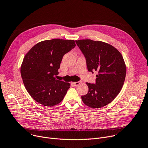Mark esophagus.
<instances>
[{
	"label": "esophagus",
	"instance_id": "esophagus-1",
	"mask_svg": "<svg viewBox=\"0 0 148 148\" xmlns=\"http://www.w3.org/2000/svg\"><path fill=\"white\" fill-rule=\"evenodd\" d=\"M81 83V81H77V82H73V84L75 85V86H78Z\"/></svg>",
	"mask_w": 148,
	"mask_h": 148
}]
</instances>
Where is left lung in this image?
<instances>
[{
  "label": "left lung",
  "instance_id": "1",
  "mask_svg": "<svg viewBox=\"0 0 148 148\" xmlns=\"http://www.w3.org/2000/svg\"><path fill=\"white\" fill-rule=\"evenodd\" d=\"M86 58L88 70L98 72L95 84L87 82L88 92L81 96L83 102L100 108L111 102L120 92L126 76V65L121 53L114 46L90 39L75 41Z\"/></svg>",
  "mask_w": 148,
  "mask_h": 148
}]
</instances>
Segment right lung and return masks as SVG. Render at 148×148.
Wrapping results in <instances>:
<instances>
[{
	"mask_svg": "<svg viewBox=\"0 0 148 148\" xmlns=\"http://www.w3.org/2000/svg\"><path fill=\"white\" fill-rule=\"evenodd\" d=\"M75 46L73 40L54 38L39 42L26 54L20 69L30 96L44 106L52 107L64 98L70 84L56 79L64 55Z\"/></svg>",
	"mask_w": 148,
	"mask_h": 148,
	"instance_id": "1",
	"label": "right lung"
}]
</instances>
